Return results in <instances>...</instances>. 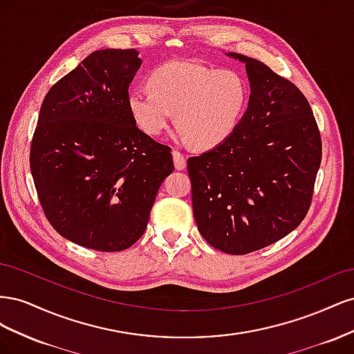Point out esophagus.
<instances>
[{
	"label": "esophagus",
	"mask_w": 354,
	"mask_h": 354,
	"mask_svg": "<svg viewBox=\"0 0 354 354\" xmlns=\"http://www.w3.org/2000/svg\"><path fill=\"white\" fill-rule=\"evenodd\" d=\"M173 159H174V167L176 169H185L186 168V156L178 152L177 149L173 151Z\"/></svg>",
	"instance_id": "1"
}]
</instances>
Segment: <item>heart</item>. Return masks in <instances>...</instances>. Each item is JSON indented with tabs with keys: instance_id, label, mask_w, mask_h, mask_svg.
Masks as SVG:
<instances>
[{
	"instance_id": "obj_1",
	"label": "heart",
	"mask_w": 354,
	"mask_h": 354,
	"mask_svg": "<svg viewBox=\"0 0 354 354\" xmlns=\"http://www.w3.org/2000/svg\"><path fill=\"white\" fill-rule=\"evenodd\" d=\"M147 87L149 91H131L127 99L137 127L156 137L167 130L174 113L181 136L199 149L217 146L236 130L250 95L238 71L185 60L155 68Z\"/></svg>"
}]
</instances>
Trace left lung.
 <instances>
[{
	"instance_id": "8db88e82",
	"label": "left lung",
	"mask_w": 354,
	"mask_h": 354,
	"mask_svg": "<svg viewBox=\"0 0 354 354\" xmlns=\"http://www.w3.org/2000/svg\"><path fill=\"white\" fill-rule=\"evenodd\" d=\"M251 85L248 108L226 140L187 159L198 230L232 255L291 233L313 198L322 140L304 94L260 60L238 53Z\"/></svg>"
}]
</instances>
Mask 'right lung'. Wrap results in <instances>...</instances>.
<instances>
[{
  "mask_svg": "<svg viewBox=\"0 0 354 354\" xmlns=\"http://www.w3.org/2000/svg\"><path fill=\"white\" fill-rule=\"evenodd\" d=\"M142 65L134 48L91 53L47 93L30 143V173L47 220L85 248L116 252L143 236L171 149L128 109Z\"/></svg>",
  "mask_w": 354,
  "mask_h": 354,
  "instance_id": "obj_1",
  "label": "right lung"
}]
</instances>
